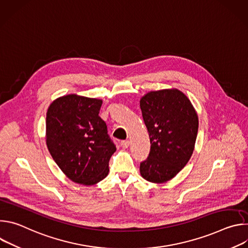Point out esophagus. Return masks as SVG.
<instances>
[{"mask_svg":"<svg viewBox=\"0 0 248 248\" xmlns=\"http://www.w3.org/2000/svg\"><path fill=\"white\" fill-rule=\"evenodd\" d=\"M121 145L123 148H127L129 146V141L128 140H123L121 142Z\"/></svg>","mask_w":248,"mask_h":248,"instance_id":"34e87169","label":"esophagus"}]
</instances>
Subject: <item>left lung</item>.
<instances>
[{"label":"left lung","mask_w":248,"mask_h":248,"mask_svg":"<svg viewBox=\"0 0 248 248\" xmlns=\"http://www.w3.org/2000/svg\"><path fill=\"white\" fill-rule=\"evenodd\" d=\"M150 137V152L140 163L148 182L162 184L185 168L194 150L198 117L189 99L178 89L151 91L140 100Z\"/></svg>","instance_id":"8db88e82"}]
</instances>
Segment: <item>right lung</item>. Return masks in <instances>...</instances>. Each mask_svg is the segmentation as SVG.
Masks as SVG:
<instances>
[{
    "instance_id": "right-lung-1",
    "label": "right lung",
    "mask_w": 248,
    "mask_h": 248,
    "mask_svg": "<svg viewBox=\"0 0 248 248\" xmlns=\"http://www.w3.org/2000/svg\"><path fill=\"white\" fill-rule=\"evenodd\" d=\"M101 106L102 100L69 94L55 100L47 112L48 150L77 184L91 186L105 179L117 150L107 124L99 117Z\"/></svg>"
}]
</instances>
